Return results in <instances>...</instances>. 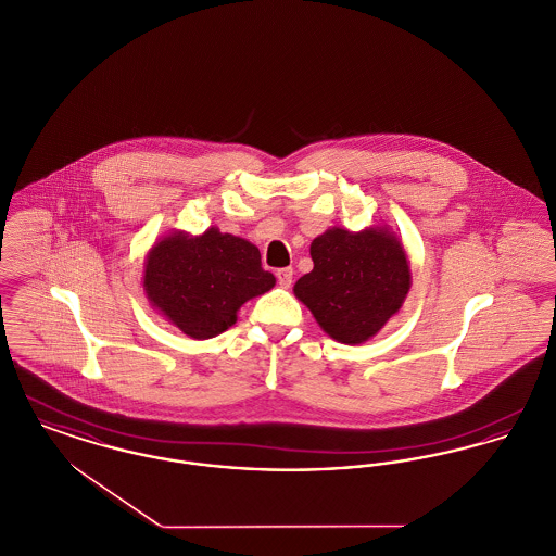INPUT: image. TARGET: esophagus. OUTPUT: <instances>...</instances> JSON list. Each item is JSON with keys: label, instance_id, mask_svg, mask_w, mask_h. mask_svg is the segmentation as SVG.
Listing matches in <instances>:
<instances>
[{"label": "esophagus", "instance_id": "1", "mask_svg": "<svg viewBox=\"0 0 556 556\" xmlns=\"http://www.w3.org/2000/svg\"><path fill=\"white\" fill-rule=\"evenodd\" d=\"M275 275H277V281H279L281 288H290L291 279H293V268H290V266L288 268H279Z\"/></svg>", "mask_w": 556, "mask_h": 556}]
</instances>
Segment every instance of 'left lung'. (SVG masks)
<instances>
[{
  "instance_id": "left-lung-1",
  "label": "left lung",
  "mask_w": 556,
  "mask_h": 556,
  "mask_svg": "<svg viewBox=\"0 0 556 556\" xmlns=\"http://www.w3.org/2000/svg\"><path fill=\"white\" fill-rule=\"evenodd\" d=\"M315 268L298 279L293 293L311 308L325 333L342 344H363L410 290L406 252L392 233L329 229L311 245Z\"/></svg>"
}]
</instances>
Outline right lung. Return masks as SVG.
I'll return each mask as SVG.
<instances>
[{
  "label": "right lung",
  "instance_id": "right-lung-1",
  "mask_svg": "<svg viewBox=\"0 0 556 556\" xmlns=\"http://www.w3.org/2000/svg\"><path fill=\"white\" fill-rule=\"evenodd\" d=\"M275 286L261 252L245 239L208 229L175 233L156 243L146 263L143 290L152 306L193 340L229 329L239 306Z\"/></svg>",
  "mask_w": 556,
  "mask_h": 556
}]
</instances>
